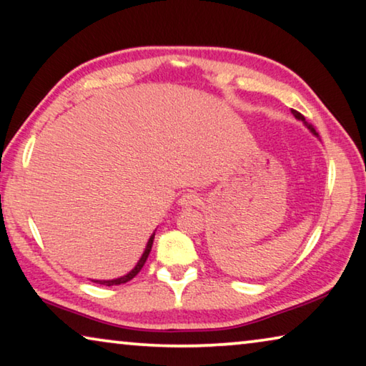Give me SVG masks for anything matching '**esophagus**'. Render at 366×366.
Here are the masks:
<instances>
[{
  "label": "esophagus",
  "instance_id": "obj_1",
  "mask_svg": "<svg viewBox=\"0 0 366 366\" xmlns=\"http://www.w3.org/2000/svg\"><path fill=\"white\" fill-rule=\"evenodd\" d=\"M202 198L198 194H195V192H187V194H184L181 197V200H179V205H181L182 208H194V207H198L200 205Z\"/></svg>",
  "mask_w": 366,
  "mask_h": 366
}]
</instances>
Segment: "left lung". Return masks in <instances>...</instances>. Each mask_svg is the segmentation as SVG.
<instances>
[{
	"label": "left lung",
	"instance_id": "8db88e82",
	"mask_svg": "<svg viewBox=\"0 0 366 366\" xmlns=\"http://www.w3.org/2000/svg\"><path fill=\"white\" fill-rule=\"evenodd\" d=\"M292 114H294V116L297 117V119H300V121H303V124H305V126H307V127L310 129V131H312V132H313L315 135H318V134H317V131H315V127L312 126V124H308V122L305 121V117H303V116H302V114L299 113V111H295V109H292Z\"/></svg>",
	"mask_w": 366,
	"mask_h": 366
}]
</instances>
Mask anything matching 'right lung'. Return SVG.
<instances>
[{
  "label": "right lung",
  "mask_w": 366,
  "mask_h": 366,
  "mask_svg": "<svg viewBox=\"0 0 366 366\" xmlns=\"http://www.w3.org/2000/svg\"><path fill=\"white\" fill-rule=\"evenodd\" d=\"M153 239H154V234H152V237L148 239L147 247H145V252L142 253V257H140V259L137 262V264H135V268H134L132 271H129L126 276L117 277V280H109V281H94V282H97V284H102V286H119V284H124V282H127V281L134 280V277L137 276L139 272H140V269L144 268V264H145V262H147V258H148V255H150V252H152V245H153Z\"/></svg>",
  "instance_id": "add662e5"
}]
</instances>
